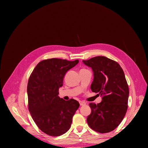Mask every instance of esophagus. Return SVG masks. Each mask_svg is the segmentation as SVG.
<instances>
[{
  "label": "esophagus",
  "instance_id": "obj_1",
  "mask_svg": "<svg viewBox=\"0 0 148 148\" xmlns=\"http://www.w3.org/2000/svg\"><path fill=\"white\" fill-rule=\"evenodd\" d=\"M79 104L81 106H83L84 105H86V102L84 101H79Z\"/></svg>",
  "mask_w": 148,
  "mask_h": 148
}]
</instances>
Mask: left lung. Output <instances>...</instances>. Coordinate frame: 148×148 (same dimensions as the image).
<instances>
[{
	"label": "left lung",
	"instance_id": "1",
	"mask_svg": "<svg viewBox=\"0 0 148 148\" xmlns=\"http://www.w3.org/2000/svg\"><path fill=\"white\" fill-rule=\"evenodd\" d=\"M83 62L93 72L91 90L103 96L100 103H90L92 112L87 117L88 125L97 132H109L120 124L127 111L129 89L124 72L118 63L106 56Z\"/></svg>",
	"mask_w": 148,
	"mask_h": 148
}]
</instances>
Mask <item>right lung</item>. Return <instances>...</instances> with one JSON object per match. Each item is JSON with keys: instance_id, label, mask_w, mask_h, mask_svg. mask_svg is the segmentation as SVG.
I'll use <instances>...</instances> for the list:
<instances>
[{"instance_id": "add662e5", "label": "right lung", "mask_w": 148, "mask_h": 148, "mask_svg": "<svg viewBox=\"0 0 148 148\" xmlns=\"http://www.w3.org/2000/svg\"><path fill=\"white\" fill-rule=\"evenodd\" d=\"M78 62V60H45L36 65L28 81L30 114L39 129L50 136H60L67 132L79 107L76 100L66 101L58 97L65 74Z\"/></svg>"}]
</instances>
